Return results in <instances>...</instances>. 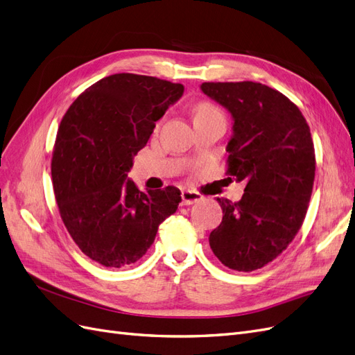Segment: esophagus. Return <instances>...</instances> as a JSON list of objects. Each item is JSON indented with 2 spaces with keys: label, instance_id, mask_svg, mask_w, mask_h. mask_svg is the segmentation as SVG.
<instances>
[{
  "label": "esophagus",
  "instance_id": "obj_1",
  "mask_svg": "<svg viewBox=\"0 0 355 355\" xmlns=\"http://www.w3.org/2000/svg\"><path fill=\"white\" fill-rule=\"evenodd\" d=\"M180 197H182V206H189V204H194L201 200V196L198 194V192L189 191V189L182 191Z\"/></svg>",
  "mask_w": 355,
  "mask_h": 355
}]
</instances>
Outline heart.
I'll list each match as a JSON object with an SVG mask.
<instances>
[{
  "instance_id": "b5f03b06",
  "label": "heart",
  "mask_w": 355,
  "mask_h": 355,
  "mask_svg": "<svg viewBox=\"0 0 355 355\" xmlns=\"http://www.w3.org/2000/svg\"><path fill=\"white\" fill-rule=\"evenodd\" d=\"M216 111H218L216 106H213V105H210V103L202 102V103L197 105V108H196V112H194V115L197 116V115H202V114H210V112H216Z\"/></svg>"
}]
</instances>
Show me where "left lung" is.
I'll return each mask as SVG.
<instances>
[{
	"label": "left lung",
	"mask_w": 355,
	"mask_h": 355,
	"mask_svg": "<svg viewBox=\"0 0 355 355\" xmlns=\"http://www.w3.org/2000/svg\"><path fill=\"white\" fill-rule=\"evenodd\" d=\"M200 89L232 116L227 173L245 184L239 202L218 198L223 216L209 243L225 266L250 272L274 261L302 227L315 176L313 137L297 106L268 85Z\"/></svg>",
	"instance_id": "obj_1"
}]
</instances>
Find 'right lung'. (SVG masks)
Wrapping results in <instances>:
<instances>
[{"instance_id": "right-lung-1", "label": "right lung", "mask_w": 355, "mask_h": 355, "mask_svg": "<svg viewBox=\"0 0 355 355\" xmlns=\"http://www.w3.org/2000/svg\"><path fill=\"white\" fill-rule=\"evenodd\" d=\"M184 85L114 73L81 93L63 115L51 179L60 218L81 252L106 268L137 262L159 223L182 201L176 187L139 191L127 173L133 158Z\"/></svg>"}]
</instances>
